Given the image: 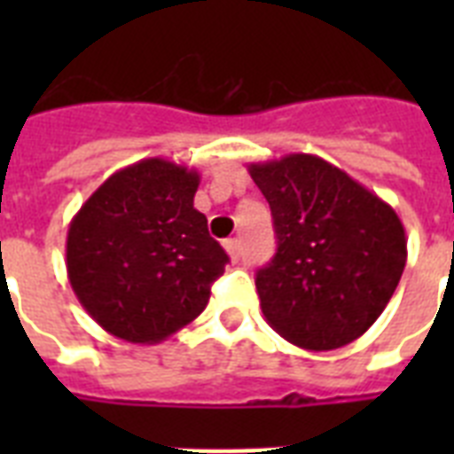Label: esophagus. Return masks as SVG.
<instances>
[{"label":"esophagus","mask_w":454,"mask_h":454,"mask_svg":"<svg viewBox=\"0 0 454 454\" xmlns=\"http://www.w3.org/2000/svg\"><path fill=\"white\" fill-rule=\"evenodd\" d=\"M223 247H226L231 262H238V259H240V242H238V238H228V240L223 242Z\"/></svg>","instance_id":"obj_1"}]
</instances>
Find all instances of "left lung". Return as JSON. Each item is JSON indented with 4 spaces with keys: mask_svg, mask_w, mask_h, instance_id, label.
Instances as JSON below:
<instances>
[{
    "mask_svg": "<svg viewBox=\"0 0 454 454\" xmlns=\"http://www.w3.org/2000/svg\"><path fill=\"white\" fill-rule=\"evenodd\" d=\"M269 200L278 252L256 273L269 325L306 351L351 344L401 283L408 240L394 207L323 157L249 164Z\"/></svg>",
    "mask_w": 454,
    "mask_h": 454,
    "instance_id": "obj_1",
    "label": "left lung"
}]
</instances>
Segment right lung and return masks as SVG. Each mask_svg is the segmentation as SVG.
Wrapping results in <instances>:
<instances>
[{"label": "right lung", "mask_w": 454, "mask_h": 454, "mask_svg": "<svg viewBox=\"0 0 454 454\" xmlns=\"http://www.w3.org/2000/svg\"><path fill=\"white\" fill-rule=\"evenodd\" d=\"M198 185L195 169L141 160L103 181L70 221L67 278L113 337L157 344L205 310L228 254L192 207Z\"/></svg>", "instance_id": "1"}]
</instances>
